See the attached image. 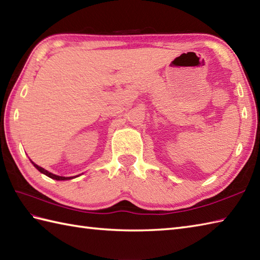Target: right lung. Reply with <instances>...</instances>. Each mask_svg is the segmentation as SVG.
<instances>
[{"label": "right lung", "instance_id": "right-lung-1", "mask_svg": "<svg viewBox=\"0 0 260 260\" xmlns=\"http://www.w3.org/2000/svg\"><path fill=\"white\" fill-rule=\"evenodd\" d=\"M32 164L35 165V167H36L39 171H40L41 173L46 174L47 176H49V178H51V179H54V180H69V179H73V178H66V176H59V175H56V174H52V173H50V172H48L47 170L42 169L41 167H38V165H37V164H35L33 162H32ZM77 176H78V175H77Z\"/></svg>", "mask_w": 260, "mask_h": 260}]
</instances>
